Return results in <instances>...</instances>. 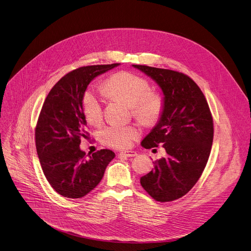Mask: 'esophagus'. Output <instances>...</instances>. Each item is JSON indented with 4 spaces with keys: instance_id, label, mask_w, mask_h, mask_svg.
I'll return each mask as SVG.
<instances>
[{
    "instance_id": "esophagus-1",
    "label": "esophagus",
    "mask_w": 251,
    "mask_h": 251,
    "mask_svg": "<svg viewBox=\"0 0 251 251\" xmlns=\"http://www.w3.org/2000/svg\"><path fill=\"white\" fill-rule=\"evenodd\" d=\"M120 155H124L126 157H135V156H137V153H136L135 151H124V152H121Z\"/></svg>"
}]
</instances>
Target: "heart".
<instances>
[{
  "label": "heart",
  "instance_id": "1",
  "mask_svg": "<svg viewBox=\"0 0 251 251\" xmlns=\"http://www.w3.org/2000/svg\"><path fill=\"white\" fill-rule=\"evenodd\" d=\"M149 82L130 72H118L104 83V91L110 97L121 100L132 108L133 115L145 125H155L164 112V98L160 93L152 92ZM83 111L87 121L99 124L103 115V100L99 94L88 90L83 96ZM139 130L134 126L111 124L100 132L102 141L114 148H127L138 139Z\"/></svg>",
  "mask_w": 251,
  "mask_h": 251
}]
</instances>
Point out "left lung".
Returning <instances> with one entry per match:
<instances>
[{"label":"left lung","mask_w":251,"mask_h":251,"mask_svg":"<svg viewBox=\"0 0 251 251\" xmlns=\"http://www.w3.org/2000/svg\"><path fill=\"white\" fill-rule=\"evenodd\" d=\"M151 77L164 95L161 119L141 142L146 149L162 147L166 155L140 178L156 201L169 202L188 193L207 164L213 141V119L198 85L187 75L145 65H133Z\"/></svg>","instance_id":"obj_1"}]
</instances>
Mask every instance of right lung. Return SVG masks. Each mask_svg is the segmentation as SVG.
I'll list each match as a JSON object with an SVG mask.
<instances>
[{"instance_id": "obj_1", "label": "right lung", "mask_w": 251, "mask_h": 251, "mask_svg": "<svg viewBox=\"0 0 251 251\" xmlns=\"http://www.w3.org/2000/svg\"><path fill=\"white\" fill-rule=\"evenodd\" d=\"M119 63L84 66L62 77L51 89L41 109L35 130L39 160L50 185L67 198H81L92 191L104 176L115 153L101 149L86 155L80 149L89 139L83 96L95 77Z\"/></svg>"}]
</instances>
